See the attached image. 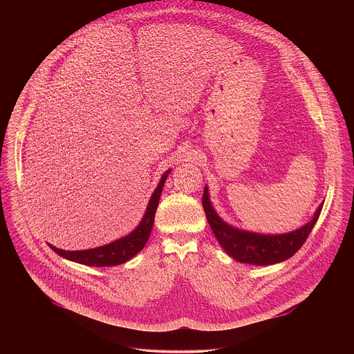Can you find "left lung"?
<instances>
[{"label": "left lung", "instance_id": "1", "mask_svg": "<svg viewBox=\"0 0 354 354\" xmlns=\"http://www.w3.org/2000/svg\"><path fill=\"white\" fill-rule=\"evenodd\" d=\"M202 203L207 221L219 245L234 260L254 266L275 264L292 257L306 241L323 207V204L319 205L315 216L303 227L286 234L268 236L239 230L225 223L209 203L207 187L203 192Z\"/></svg>", "mask_w": 354, "mask_h": 354}]
</instances>
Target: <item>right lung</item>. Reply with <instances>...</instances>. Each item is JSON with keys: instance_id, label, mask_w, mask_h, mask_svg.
<instances>
[{"instance_id": "obj_1", "label": "right lung", "mask_w": 354, "mask_h": 354, "mask_svg": "<svg viewBox=\"0 0 354 354\" xmlns=\"http://www.w3.org/2000/svg\"><path fill=\"white\" fill-rule=\"evenodd\" d=\"M169 171L170 170H167L162 176L155 192L152 194L149 207L146 209V214H145L142 222L131 234H128L117 241H113L107 245L94 248V250H87V251H64V250H58V248L53 247L50 244H49V247L57 254H59L68 260H72V261H76L80 264H86V266H93V267H110V266H118V264L128 261L136 253L140 252L145 248V245L150 237L152 225H153V218H155V211H156L159 198L162 194V188L165 185Z\"/></svg>"}]
</instances>
